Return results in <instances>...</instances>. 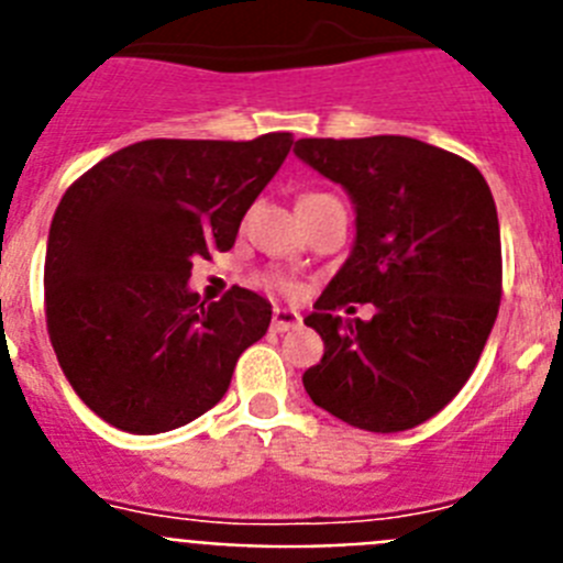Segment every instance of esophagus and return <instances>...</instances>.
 Returning <instances> with one entry per match:
<instances>
[{
  "instance_id": "34e87169",
  "label": "esophagus",
  "mask_w": 563,
  "mask_h": 563,
  "mask_svg": "<svg viewBox=\"0 0 563 563\" xmlns=\"http://www.w3.org/2000/svg\"><path fill=\"white\" fill-rule=\"evenodd\" d=\"M298 324H301V316L296 310H290V307H276L273 310V330L276 332L296 330Z\"/></svg>"
}]
</instances>
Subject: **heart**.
Listing matches in <instances>:
<instances>
[{
    "label": "heart",
    "mask_w": 563,
    "mask_h": 563,
    "mask_svg": "<svg viewBox=\"0 0 563 563\" xmlns=\"http://www.w3.org/2000/svg\"><path fill=\"white\" fill-rule=\"evenodd\" d=\"M278 287H282V290H290V285H285V282H282V285H278Z\"/></svg>",
    "instance_id": "heart-1"
}]
</instances>
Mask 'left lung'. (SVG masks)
I'll return each instance as SVG.
<instances>
[{
	"mask_svg": "<svg viewBox=\"0 0 563 563\" xmlns=\"http://www.w3.org/2000/svg\"><path fill=\"white\" fill-rule=\"evenodd\" d=\"M292 152L355 208L350 256L305 318L324 341L301 377L307 395L355 429H415L454 400L494 330V194L476 166L402 134L305 137ZM350 300H369L376 316L341 319Z\"/></svg>",
	"mask_w": 563,
	"mask_h": 563,
	"instance_id": "obj_1",
	"label": "left lung"
}]
</instances>
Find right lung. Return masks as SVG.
<instances>
[{
	"label": "right lung",
	"mask_w": 563,
	"mask_h": 563,
	"mask_svg": "<svg viewBox=\"0 0 563 563\" xmlns=\"http://www.w3.org/2000/svg\"><path fill=\"white\" fill-rule=\"evenodd\" d=\"M290 146V132L141 141L67 188L44 258L47 330L69 386L109 426L163 434L225 397L273 307L245 287L206 305L188 278L194 258L231 251Z\"/></svg>",
	"instance_id": "obj_1"
}]
</instances>
